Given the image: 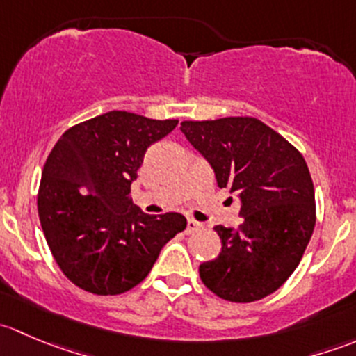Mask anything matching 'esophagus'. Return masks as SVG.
<instances>
[{
	"instance_id": "esophagus-1",
	"label": "esophagus",
	"mask_w": 356,
	"mask_h": 356,
	"mask_svg": "<svg viewBox=\"0 0 356 356\" xmlns=\"http://www.w3.org/2000/svg\"><path fill=\"white\" fill-rule=\"evenodd\" d=\"M201 229H203V225H201L200 222H196V220H193V218H189L188 225H186V234H193V232L201 231Z\"/></svg>"
}]
</instances>
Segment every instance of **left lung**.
Masks as SVG:
<instances>
[{
	"instance_id": "obj_1",
	"label": "left lung",
	"mask_w": 356,
	"mask_h": 356,
	"mask_svg": "<svg viewBox=\"0 0 356 356\" xmlns=\"http://www.w3.org/2000/svg\"><path fill=\"white\" fill-rule=\"evenodd\" d=\"M181 131L213 168L218 188H229L241 201V224L215 227L222 251L200 265L201 281L234 303L268 296L298 267L315 227L307 161L281 134L251 117L189 120Z\"/></svg>"
}]
</instances>
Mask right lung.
<instances>
[{
    "label": "right lung",
    "instance_id": "add662e5",
    "mask_svg": "<svg viewBox=\"0 0 356 356\" xmlns=\"http://www.w3.org/2000/svg\"><path fill=\"white\" fill-rule=\"evenodd\" d=\"M175 125L113 110L68 129L49 153L39 220L58 267L81 289L102 296L132 289L186 229L184 215H148L129 200L146 149Z\"/></svg>",
    "mask_w": 356,
    "mask_h": 356
}]
</instances>
